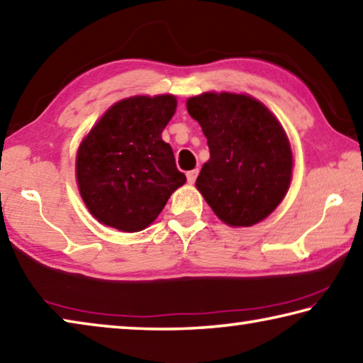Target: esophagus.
<instances>
[{
	"mask_svg": "<svg viewBox=\"0 0 363 363\" xmlns=\"http://www.w3.org/2000/svg\"><path fill=\"white\" fill-rule=\"evenodd\" d=\"M187 182L189 184H194L195 182V179H197V176H199V169H192V171H187Z\"/></svg>",
	"mask_w": 363,
	"mask_h": 363,
	"instance_id": "esophagus-1",
	"label": "esophagus"
}]
</instances>
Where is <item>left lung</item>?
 I'll return each mask as SVG.
<instances>
[{"label":"left lung","instance_id":"1","mask_svg":"<svg viewBox=\"0 0 363 363\" xmlns=\"http://www.w3.org/2000/svg\"><path fill=\"white\" fill-rule=\"evenodd\" d=\"M206 137L210 160L195 186L229 226H252L281 203L291 186L292 150L283 125L249 95L206 94L187 100Z\"/></svg>","mask_w":363,"mask_h":363}]
</instances>
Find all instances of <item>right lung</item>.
<instances>
[{"instance_id":"right-lung-1","label":"right lung","mask_w":363,"mask_h":363,"mask_svg":"<svg viewBox=\"0 0 363 363\" xmlns=\"http://www.w3.org/2000/svg\"><path fill=\"white\" fill-rule=\"evenodd\" d=\"M176 96H130L113 105L80 143L79 191L100 223L137 233L157 220L186 182L161 132L176 113Z\"/></svg>"}]
</instances>
